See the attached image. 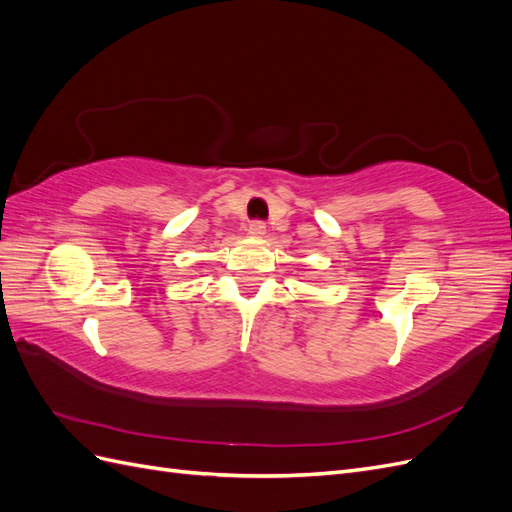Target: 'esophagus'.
I'll use <instances>...</instances> for the list:
<instances>
[{"mask_svg":"<svg viewBox=\"0 0 512 512\" xmlns=\"http://www.w3.org/2000/svg\"><path fill=\"white\" fill-rule=\"evenodd\" d=\"M247 235H252V237H262L265 235V230H267V226H265V222L262 220H252L250 224H247Z\"/></svg>","mask_w":512,"mask_h":512,"instance_id":"1","label":"esophagus"}]
</instances>
